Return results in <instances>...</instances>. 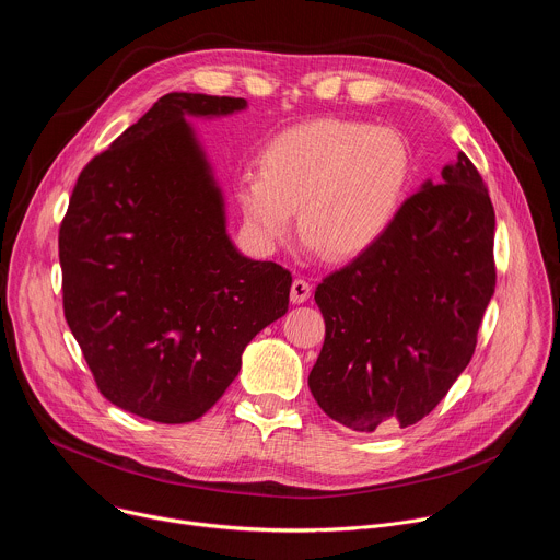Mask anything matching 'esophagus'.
Masks as SVG:
<instances>
[{"label":"esophagus","mask_w":560,"mask_h":560,"mask_svg":"<svg viewBox=\"0 0 560 560\" xmlns=\"http://www.w3.org/2000/svg\"><path fill=\"white\" fill-rule=\"evenodd\" d=\"M312 294V285L305 279H294L292 288H290V301L292 303H303L307 301Z\"/></svg>","instance_id":"34e87169"}]
</instances>
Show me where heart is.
I'll return each mask as SVG.
<instances>
[{
    "label": "heart",
    "instance_id": "obj_1",
    "mask_svg": "<svg viewBox=\"0 0 560 560\" xmlns=\"http://www.w3.org/2000/svg\"><path fill=\"white\" fill-rule=\"evenodd\" d=\"M415 177L408 139L387 126L322 117L272 135L257 154V175L236 184L250 242L272 253L294 234L330 261L376 248L401 214Z\"/></svg>",
    "mask_w": 560,
    "mask_h": 560
}]
</instances>
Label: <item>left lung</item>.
I'll use <instances>...</instances> for the list:
<instances>
[{"instance_id":"1","label":"left lung","mask_w":560,"mask_h":560,"mask_svg":"<svg viewBox=\"0 0 560 560\" xmlns=\"http://www.w3.org/2000/svg\"><path fill=\"white\" fill-rule=\"evenodd\" d=\"M383 242L316 285L326 341L307 385L337 423H419L467 368L497 285L494 206L465 152Z\"/></svg>"}]
</instances>
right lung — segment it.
<instances>
[{"label":"right lung","instance_id":"add662e5","mask_svg":"<svg viewBox=\"0 0 560 560\" xmlns=\"http://www.w3.org/2000/svg\"><path fill=\"white\" fill-rule=\"evenodd\" d=\"M242 108L164 95L79 173L59 225L66 324L97 389L148 421L203 417L255 335L288 312L290 270L236 253L184 119Z\"/></svg>","mask_w":560,"mask_h":560}]
</instances>
